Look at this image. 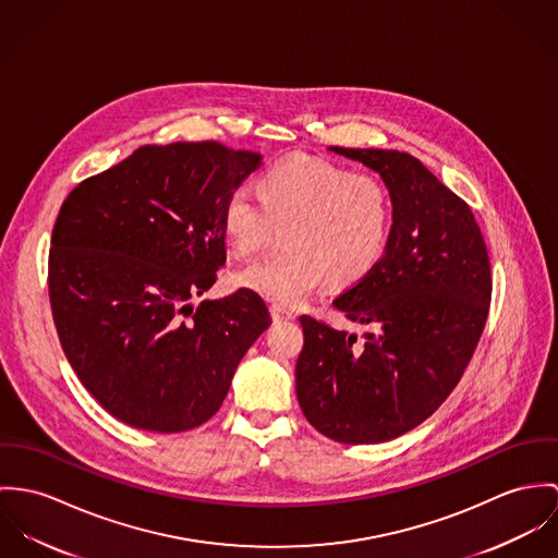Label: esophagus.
Instances as JSON below:
<instances>
[{"label":"esophagus","mask_w":558,"mask_h":558,"mask_svg":"<svg viewBox=\"0 0 558 558\" xmlns=\"http://www.w3.org/2000/svg\"><path fill=\"white\" fill-rule=\"evenodd\" d=\"M271 316L274 320H291L295 314L289 310L280 308V306H271Z\"/></svg>","instance_id":"34e87169"}]
</instances>
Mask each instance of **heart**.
Instances as JSON below:
<instances>
[{
	"instance_id": "obj_1",
	"label": "heart",
	"mask_w": 558,
	"mask_h": 558,
	"mask_svg": "<svg viewBox=\"0 0 558 558\" xmlns=\"http://www.w3.org/2000/svg\"><path fill=\"white\" fill-rule=\"evenodd\" d=\"M256 192L238 187L222 207V229L240 256L284 229L282 254L250 260L235 284L280 308H295L325 284L364 280L387 248L393 203L387 186L347 167L289 156L271 165Z\"/></svg>"
}]
</instances>
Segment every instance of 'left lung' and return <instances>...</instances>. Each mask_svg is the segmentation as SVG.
<instances>
[{"instance_id": "left-lung-1", "label": "left lung", "mask_w": 558, "mask_h": 558, "mask_svg": "<svg viewBox=\"0 0 558 558\" xmlns=\"http://www.w3.org/2000/svg\"><path fill=\"white\" fill-rule=\"evenodd\" d=\"M331 151L383 178L393 222L376 267L333 300L349 320L376 331L357 342L304 314L295 389L318 433L371 445L420 426L462 378L490 310V258L471 207L415 156Z\"/></svg>"}]
</instances>
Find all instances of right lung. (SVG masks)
Returning a JSON list of instances; mask_svg holds the SVG:
<instances>
[{"label": "right lung", "mask_w": 558, "mask_h": 558, "mask_svg": "<svg viewBox=\"0 0 558 558\" xmlns=\"http://www.w3.org/2000/svg\"><path fill=\"white\" fill-rule=\"evenodd\" d=\"M258 167L260 154L218 141L143 145L63 201L49 250L58 336L85 389L132 428L205 424L271 325L250 289L192 306L227 260L222 207Z\"/></svg>", "instance_id": "1"}]
</instances>
